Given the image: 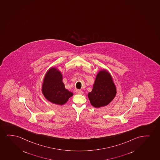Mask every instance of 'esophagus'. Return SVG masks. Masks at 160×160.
<instances>
[{
    "instance_id": "34e87169",
    "label": "esophagus",
    "mask_w": 160,
    "mask_h": 160,
    "mask_svg": "<svg viewBox=\"0 0 160 160\" xmlns=\"http://www.w3.org/2000/svg\"><path fill=\"white\" fill-rule=\"evenodd\" d=\"M76 93L77 94H83V92L82 91H81V90H77L76 91Z\"/></svg>"
}]
</instances>
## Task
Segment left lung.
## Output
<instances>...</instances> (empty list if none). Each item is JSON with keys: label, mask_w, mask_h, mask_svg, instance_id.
<instances>
[{"label": "left lung", "mask_w": 160, "mask_h": 160, "mask_svg": "<svg viewBox=\"0 0 160 160\" xmlns=\"http://www.w3.org/2000/svg\"><path fill=\"white\" fill-rule=\"evenodd\" d=\"M116 94V86L111 75L105 69H102L96 75L93 89L88 93L91 104L96 108L106 106Z\"/></svg>", "instance_id": "8db88e82"}]
</instances>
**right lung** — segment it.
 I'll return each mask as SVG.
<instances>
[{
  "label": "right lung",
  "mask_w": 160,
  "mask_h": 160,
  "mask_svg": "<svg viewBox=\"0 0 160 160\" xmlns=\"http://www.w3.org/2000/svg\"><path fill=\"white\" fill-rule=\"evenodd\" d=\"M62 79L61 71L55 67H52L46 72L42 86V92L46 99L59 105L66 103L73 96L72 92L65 88Z\"/></svg>",
  "instance_id": "right-lung-1"
}]
</instances>
